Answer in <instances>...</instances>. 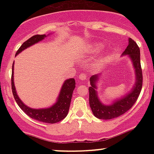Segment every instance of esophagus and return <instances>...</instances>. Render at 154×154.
Returning <instances> with one entry per match:
<instances>
[{
	"label": "esophagus",
	"instance_id": "obj_1",
	"mask_svg": "<svg viewBox=\"0 0 154 154\" xmlns=\"http://www.w3.org/2000/svg\"><path fill=\"white\" fill-rule=\"evenodd\" d=\"M79 79H81V80H85L86 79V75L85 74H84V73H82V74H80V75H79Z\"/></svg>",
	"mask_w": 154,
	"mask_h": 154
}]
</instances>
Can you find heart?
Wrapping results in <instances>:
<instances>
[{
  "label": "heart",
  "mask_w": 154,
  "mask_h": 154,
  "mask_svg": "<svg viewBox=\"0 0 154 154\" xmlns=\"http://www.w3.org/2000/svg\"><path fill=\"white\" fill-rule=\"evenodd\" d=\"M103 45L101 43H96L93 46H92V48L91 49V51H93V52H98V51H101L103 49ZM95 67H98V64L95 65Z\"/></svg>",
  "instance_id": "heart-1"
}]
</instances>
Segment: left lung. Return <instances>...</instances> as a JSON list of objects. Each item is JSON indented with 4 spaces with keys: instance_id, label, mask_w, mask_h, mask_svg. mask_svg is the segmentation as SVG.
I'll use <instances>...</instances> for the list:
<instances>
[{
    "instance_id": "1",
    "label": "left lung",
    "mask_w": 154,
    "mask_h": 154,
    "mask_svg": "<svg viewBox=\"0 0 154 154\" xmlns=\"http://www.w3.org/2000/svg\"><path fill=\"white\" fill-rule=\"evenodd\" d=\"M122 55H128L132 60L135 70L136 82L131 93L126 94L121 99L106 106L102 104L98 99L96 89V82L99 79V75H93L90 78L91 86L89 88V103L91 110L95 116L100 119H111L122 115L130 110L137 101L143 86V73L140 64V54L137 43L131 38L129 39L128 46Z\"/></svg>"
}]
</instances>
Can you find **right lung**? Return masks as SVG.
<instances>
[{"label": "right lung", "instance_id": "obj_1", "mask_svg": "<svg viewBox=\"0 0 154 154\" xmlns=\"http://www.w3.org/2000/svg\"><path fill=\"white\" fill-rule=\"evenodd\" d=\"M45 37V35H36L31 37L30 38L26 40L24 43L21 45L16 53V56L22 52L23 50L26 48L34 45L35 43L41 41ZM75 88V79L71 78L66 79L63 84L61 92L58 98V100L54 106L48 109H33L31 108L26 106L22 103V100L19 98L16 92L14 83V63L12 66V75H11V89L13 93L14 98L21 108V109L27 114L32 119H34L38 121L43 122L45 123L54 124L64 119L68 114L69 109L70 103H71L72 93Z\"/></svg>", "mask_w": 154, "mask_h": 154}]
</instances>
